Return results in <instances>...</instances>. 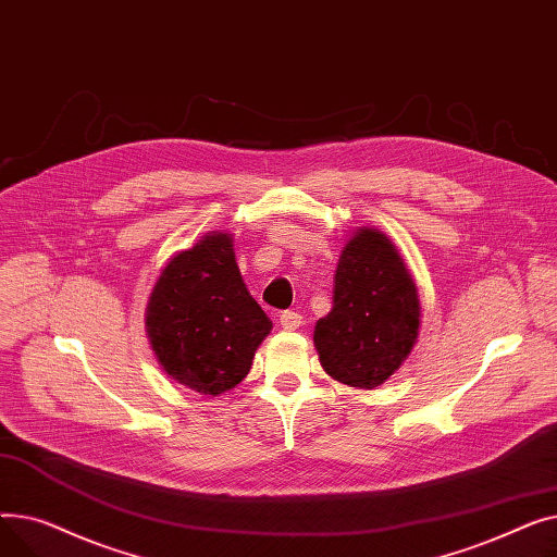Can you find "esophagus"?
<instances>
[{
    "label": "esophagus",
    "instance_id": "1",
    "mask_svg": "<svg viewBox=\"0 0 557 557\" xmlns=\"http://www.w3.org/2000/svg\"><path fill=\"white\" fill-rule=\"evenodd\" d=\"M280 325H282L284 330H298V327L302 325L300 311H294V309L282 311V313H280Z\"/></svg>",
    "mask_w": 557,
    "mask_h": 557
}]
</instances>
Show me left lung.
Here are the masks:
<instances>
[{"label": "left lung", "instance_id": "left-lung-1", "mask_svg": "<svg viewBox=\"0 0 557 557\" xmlns=\"http://www.w3.org/2000/svg\"><path fill=\"white\" fill-rule=\"evenodd\" d=\"M332 311L315 323L313 343L325 372L355 388H376L413 349L420 300L395 246L363 227L341 252Z\"/></svg>", "mask_w": 557, "mask_h": 557}]
</instances>
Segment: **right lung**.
Instances as JSON below:
<instances>
[{
	"mask_svg": "<svg viewBox=\"0 0 557 557\" xmlns=\"http://www.w3.org/2000/svg\"><path fill=\"white\" fill-rule=\"evenodd\" d=\"M271 327L221 232L175 255L146 307V332L164 372L202 395L237 386Z\"/></svg>",
	"mask_w": 557,
	"mask_h": 557,
	"instance_id": "right-lung-1",
	"label": "right lung"
}]
</instances>
